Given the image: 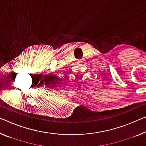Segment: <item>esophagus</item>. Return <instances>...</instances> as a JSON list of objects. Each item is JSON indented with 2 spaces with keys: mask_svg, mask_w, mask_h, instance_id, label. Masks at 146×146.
Segmentation results:
<instances>
[{
  "mask_svg": "<svg viewBox=\"0 0 146 146\" xmlns=\"http://www.w3.org/2000/svg\"><path fill=\"white\" fill-rule=\"evenodd\" d=\"M82 62H83V60H82V59H78V63H82Z\"/></svg>",
  "mask_w": 146,
  "mask_h": 146,
  "instance_id": "1",
  "label": "esophagus"
}]
</instances>
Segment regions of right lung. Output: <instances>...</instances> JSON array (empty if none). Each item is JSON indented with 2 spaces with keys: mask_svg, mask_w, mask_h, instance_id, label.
<instances>
[{
  "mask_svg": "<svg viewBox=\"0 0 146 146\" xmlns=\"http://www.w3.org/2000/svg\"><path fill=\"white\" fill-rule=\"evenodd\" d=\"M40 84H44V83H43V82H42H42H41V83H40ZM45 85H47V84H45Z\"/></svg>",
  "mask_w": 146,
  "mask_h": 146,
  "instance_id": "right-lung-1",
  "label": "right lung"
}]
</instances>
